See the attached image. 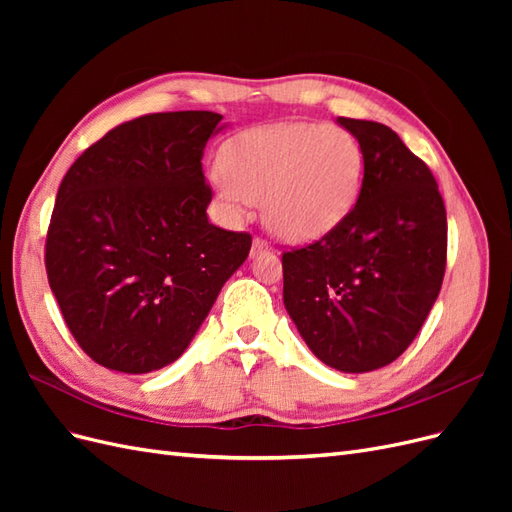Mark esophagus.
<instances>
[{
	"label": "esophagus",
	"instance_id": "obj_1",
	"mask_svg": "<svg viewBox=\"0 0 512 512\" xmlns=\"http://www.w3.org/2000/svg\"><path fill=\"white\" fill-rule=\"evenodd\" d=\"M265 252H269V243H267L265 239H260V237H254V241H252V256H258V254H265Z\"/></svg>",
	"mask_w": 512,
	"mask_h": 512
}]
</instances>
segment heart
Instances as JSON below:
<instances>
[{
  "mask_svg": "<svg viewBox=\"0 0 512 512\" xmlns=\"http://www.w3.org/2000/svg\"><path fill=\"white\" fill-rule=\"evenodd\" d=\"M211 181L228 213L262 203L267 226L288 241H314L352 211L363 149L333 123L284 121L247 130L224 147Z\"/></svg>",
  "mask_w": 512,
  "mask_h": 512,
  "instance_id": "heart-1",
  "label": "heart"
}]
</instances>
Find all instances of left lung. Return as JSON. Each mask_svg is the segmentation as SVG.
<instances>
[{"instance_id": "1", "label": "left lung", "mask_w": 512, "mask_h": 512, "mask_svg": "<svg viewBox=\"0 0 512 512\" xmlns=\"http://www.w3.org/2000/svg\"><path fill=\"white\" fill-rule=\"evenodd\" d=\"M363 149L346 218L282 254L284 305L322 363L363 374L414 342L446 269V209L429 166L384 123L339 117Z\"/></svg>"}]
</instances>
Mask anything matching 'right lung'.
Returning <instances> with one entry per match:
<instances>
[{
  "instance_id": "right-lung-1",
  "label": "right lung",
  "mask_w": 512,
  "mask_h": 512,
  "mask_svg": "<svg viewBox=\"0 0 512 512\" xmlns=\"http://www.w3.org/2000/svg\"><path fill=\"white\" fill-rule=\"evenodd\" d=\"M222 115L151 113L106 132L59 185L44 243L49 286L91 361L147 374L177 361L250 254L209 224L203 153Z\"/></svg>"
}]
</instances>
